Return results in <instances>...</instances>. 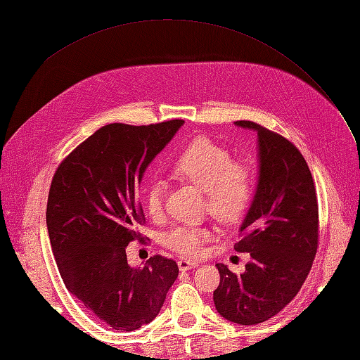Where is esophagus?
<instances>
[{
  "mask_svg": "<svg viewBox=\"0 0 360 360\" xmlns=\"http://www.w3.org/2000/svg\"><path fill=\"white\" fill-rule=\"evenodd\" d=\"M196 266H198V262H193V259H186V258L178 259V267L181 271H188Z\"/></svg>",
  "mask_w": 360,
  "mask_h": 360,
  "instance_id": "1",
  "label": "esophagus"
}]
</instances>
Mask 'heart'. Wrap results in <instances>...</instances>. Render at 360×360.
<instances>
[{"instance_id": "b5f03b06", "label": "heart", "mask_w": 360, "mask_h": 360, "mask_svg": "<svg viewBox=\"0 0 360 360\" xmlns=\"http://www.w3.org/2000/svg\"><path fill=\"white\" fill-rule=\"evenodd\" d=\"M174 178L204 190L205 207L223 223L243 219L255 198L257 176L254 168L233 162L231 151L207 137L190 142L173 160ZM165 190L162 182H153L143 193V205L151 218L164 215ZM215 229L210 226L181 224L164 235L165 246L186 258L201 255L204 244L213 240Z\"/></svg>"}]
</instances>
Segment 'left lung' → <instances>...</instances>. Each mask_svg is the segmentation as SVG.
<instances>
[{
  "label": "left lung",
  "mask_w": 360,
  "mask_h": 360,
  "mask_svg": "<svg viewBox=\"0 0 360 360\" xmlns=\"http://www.w3.org/2000/svg\"><path fill=\"white\" fill-rule=\"evenodd\" d=\"M235 124L258 134V187L235 243L252 262L241 275L217 264L213 302L231 322L258 325L278 314L307 280L319 246V204L309 167L292 142L255 122Z\"/></svg>",
  "instance_id": "8db88e82"
}]
</instances>
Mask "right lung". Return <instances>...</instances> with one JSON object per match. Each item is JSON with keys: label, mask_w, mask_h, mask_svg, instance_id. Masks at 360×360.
Here are the masks:
<instances>
[{"label": "right lung", "mask_w": 360, "mask_h": 360, "mask_svg": "<svg viewBox=\"0 0 360 360\" xmlns=\"http://www.w3.org/2000/svg\"><path fill=\"white\" fill-rule=\"evenodd\" d=\"M184 120L98 128L58 165L46 224L68 290L91 314L117 331H134L155 319L178 264L162 255L131 267L127 246L145 224L137 186L145 168Z\"/></svg>", "instance_id": "right-lung-1"}]
</instances>
